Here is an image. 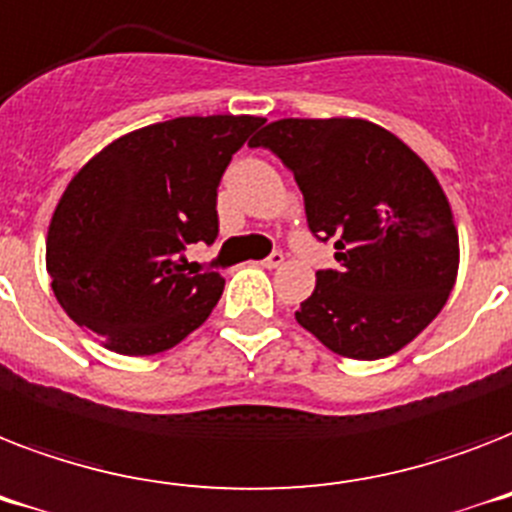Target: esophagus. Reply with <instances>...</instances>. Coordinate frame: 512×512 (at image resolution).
<instances>
[{
	"instance_id": "esophagus-1",
	"label": "esophagus",
	"mask_w": 512,
	"mask_h": 512,
	"mask_svg": "<svg viewBox=\"0 0 512 512\" xmlns=\"http://www.w3.org/2000/svg\"><path fill=\"white\" fill-rule=\"evenodd\" d=\"M282 261H285V256H282L280 251H275V253H269L267 259L261 261V267H267V269H277V267H282Z\"/></svg>"
}]
</instances>
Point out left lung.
Listing matches in <instances>:
<instances>
[{"instance_id":"obj_1","label":"left lung","mask_w":512,"mask_h":512,"mask_svg":"<svg viewBox=\"0 0 512 512\" xmlns=\"http://www.w3.org/2000/svg\"><path fill=\"white\" fill-rule=\"evenodd\" d=\"M251 147L293 171L309 230L333 240L341 264L317 272L298 325L349 359L391 357L418 338L460 267L452 206L423 158L365 118H280Z\"/></svg>"}]
</instances>
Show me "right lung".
Here are the masks:
<instances>
[{
  "label": "right lung",
  "mask_w": 512,
  "mask_h": 512,
  "mask_svg": "<svg viewBox=\"0 0 512 512\" xmlns=\"http://www.w3.org/2000/svg\"><path fill=\"white\" fill-rule=\"evenodd\" d=\"M264 118L182 116L142 126L89 158L47 232L57 301L105 349L153 357L208 320L219 272L192 269L187 245L219 235L216 187Z\"/></svg>",
  "instance_id": "1"
}]
</instances>
